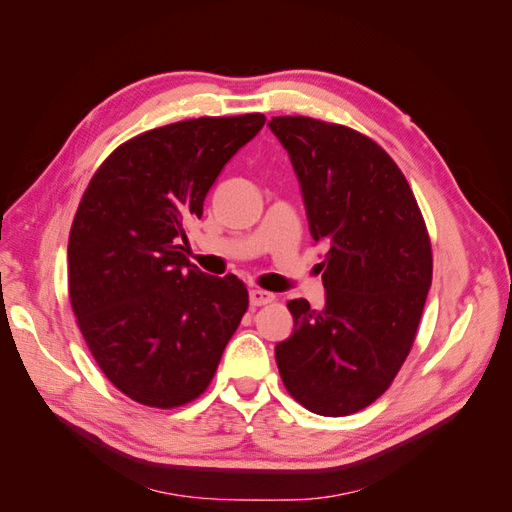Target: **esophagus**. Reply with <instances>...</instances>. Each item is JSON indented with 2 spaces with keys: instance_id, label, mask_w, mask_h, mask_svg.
<instances>
[{
  "instance_id": "1",
  "label": "esophagus",
  "mask_w": 512,
  "mask_h": 512,
  "mask_svg": "<svg viewBox=\"0 0 512 512\" xmlns=\"http://www.w3.org/2000/svg\"><path fill=\"white\" fill-rule=\"evenodd\" d=\"M275 297L271 292H267V290H260V288H252L250 290V305L252 307H260V305H267V303H271Z\"/></svg>"
}]
</instances>
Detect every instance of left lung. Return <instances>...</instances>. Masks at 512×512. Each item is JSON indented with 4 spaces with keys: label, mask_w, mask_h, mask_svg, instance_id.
<instances>
[{
    "label": "left lung",
    "mask_w": 512,
    "mask_h": 512,
    "mask_svg": "<svg viewBox=\"0 0 512 512\" xmlns=\"http://www.w3.org/2000/svg\"><path fill=\"white\" fill-rule=\"evenodd\" d=\"M299 177L327 303L288 301L294 331L275 346L286 391L320 416H348L389 389L431 286V241L410 185L369 136L312 117H273Z\"/></svg>",
    "instance_id": "1"
}]
</instances>
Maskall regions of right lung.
<instances>
[{
    "label": "right lung",
    "mask_w": 512,
    "mask_h": 512,
    "mask_svg": "<svg viewBox=\"0 0 512 512\" xmlns=\"http://www.w3.org/2000/svg\"><path fill=\"white\" fill-rule=\"evenodd\" d=\"M267 117H198L138 134L91 177L68 239V292L89 352L117 389L170 410L207 391L245 314L237 275L183 256L188 224Z\"/></svg>",
    "instance_id": "right-lung-1"
}]
</instances>
